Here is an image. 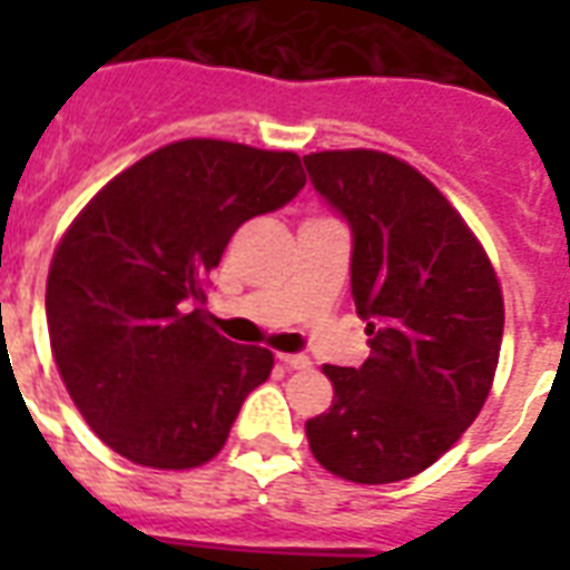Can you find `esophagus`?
<instances>
[{"mask_svg": "<svg viewBox=\"0 0 570 570\" xmlns=\"http://www.w3.org/2000/svg\"><path fill=\"white\" fill-rule=\"evenodd\" d=\"M281 357V364L289 366V370H307L311 366V357L307 355H277Z\"/></svg>", "mask_w": 570, "mask_h": 570, "instance_id": "1", "label": "esophagus"}]
</instances>
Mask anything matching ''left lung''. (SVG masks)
<instances>
[{
    "label": "left lung",
    "instance_id": "obj_1",
    "mask_svg": "<svg viewBox=\"0 0 570 570\" xmlns=\"http://www.w3.org/2000/svg\"><path fill=\"white\" fill-rule=\"evenodd\" d=\"M313 189L352 227V295L370 357L325 364L334 402L307 420L334 476L387 485L459 441L491 393L503 293L485 248L423 174L379 150L304 156Z\"/></svg>",
    "mask_w": 570,
    "mask_h": 570
}]
</instances>
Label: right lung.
Here are the masks:
<instances>
[{"label": "right lung", "instance_id": "right-lung-1", "mask_svg": "<svg viewBox=\"0 0 570 570\" xmlns=\"http://www.w3.org/2000/svg\"><path fill=\"white\" fill-rule=\"evenodd\" d=\"M302 189L289 150L186 138L138 159L76 215L49 266V343L106 446L156 470L218 455L275 357L206 325V277L242 224Z\"/></svg>", "mask_w": 570, "mask_h": 570}]
</instances>
